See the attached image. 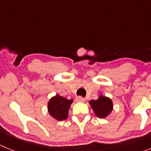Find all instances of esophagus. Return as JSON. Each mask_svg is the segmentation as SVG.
I'll return each instance as SVG.
<instances>
[{"mask_svg": "<svg viewBox=\"0 0 151 151\" xmlns=\"http://www.w3.org/2000/svg\"><path fill=\"white\" fill-rule=\"evenodd\" d=\"M75 99H76V101H77V102H83V101H85V99L83 98L82 96H79L76 97Z\"/></svg>", "mask_w": 151, "mask_h": 151, "instance_id": "obj_1", "label": "esophagus"}]
</instances>
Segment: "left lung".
I'll use <instances>...</instances> for the list:
<instances>
[{"label": "left lung", "instance_id": "1", "mask_svg": "<svg viewBox=\"0 0 151 151\" xmlns=\"http://www.w3.org/2000/svg\"><path fill=\"white\" fill-rule=\"evenodd\" d=\"M94 113L99 118H104L107 116L112 110V102L107 97L100 96L97 100L89 101Z\"/></svg>", "mask_w": 151, "mask_h": 151}]
</instances>
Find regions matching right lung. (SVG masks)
Wrapping results in <instances>:
<instances>
[{
    "label": "right lung",
    "instance_id": "obj_1",
    "mask_svg": "<svg viewBox=\"0 0 151 151\" xmlns=\"http://www.w3.org/2000/svg\"><path fill=\"white\" fill-rule=\"evenodd\" d=\"M73 100H68L60 95H56L48 103V111L51 116L58 121H63L68 117V109Z\"/></svg>",
    "mask_w": 151,
    "mask_h": 151
}]
</instances>
